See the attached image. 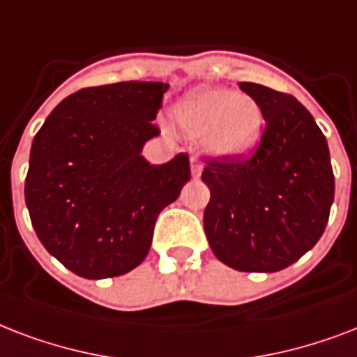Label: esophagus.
Returning <instances> with one entry per match:
<instances>
[{
	"instance_id": "1",
	"label": "esophagus",
	"mask_w": 357,
	"mask_h": 357,
	"mask_svg": "<svg viewBox=\"0 0 357 357\" xmlns=\"http://www.w3.org/2000/svg\"><path fill=\"white\" fill-rule=\"evenodd\" d=\"M190 169H192L193 178H199V176H201V171H203V167H201V164H199L197 160L192 158V165H190Z\"/></svg>"
}]
</instances>
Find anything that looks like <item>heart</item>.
<instances>
[{
	"label": "heart",
	"instance_id": "b5f03b06",
	"mask_svg": "<svg viewBox=\"0 0 357 357\" xmlns=\"http://www.w3.org/2000/svg\"><path fill=\"white\" fill-rule=\"evenodd\" d=\"M171 117L188 135H201L204 153L218 160H242L261 143L264 112L250 95L225 87H197L178 98Z\"/></svg>",
	"mask_w": 357,
	"mask_h": 357
}]
</instances>
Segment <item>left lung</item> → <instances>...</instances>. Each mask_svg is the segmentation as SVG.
<instances>
[{
  "mask_svg": "<svg viewBox=\"0 0 357 357\" xmlns=\"http://www.w3.org/2000/svg\"><path fill=\"white\" fill-rule=\"evenodd\" d=\"M266 128L248 160H212L204 233L218 261L238 272H279L322 236L335 193L330 149L313 115L291 95L242 82Z\"/></svg>",
  "mask_w": 357,
  "mask_h": 357,
  "instance_id": "8db88e82",
  "label": "left lung"
}]
</instances>
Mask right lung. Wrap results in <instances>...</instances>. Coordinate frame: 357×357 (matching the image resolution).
Here are the masks:
<instances>
[{
    "mask_svg": "<svg viewBox=\"0 0 357 357\" xmlns=\"http://www.w3.org/2000/svg\"><path fill=\"white\" fill-rule=\"evenodd\" d=\"M164 82H121L66 96L31 143L26 204L50 255L85 279L139 266L156 218L190 181L186 154L154 165L141 156Z\"/></svg>",
    "mask_w": 357,
    "mask_h": 357,
    "instance_id": "1",
    "label": "right lung"
}]
</instances>
